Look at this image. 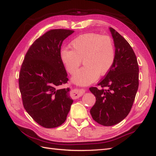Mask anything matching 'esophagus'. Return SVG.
Listing matches in <instances>:
<instances>
[{"label":"esophagus","mask_w":156,"mask_h":156,"mask_svg":"<svg viewBox=\"0 0 156 156\" xmlns=\"http://www.w3.org/2000/svg\"><path fill=\"white\" fill-rule=\"evenodd\" d=\"M85 91L86 90H84V89H82V90H75L74 91L71 92L70 97L74 99L78 98L80 97H81V96H82V94L84 93Z\"/></svg>","instance_id":"34e87169"}]
</instances>
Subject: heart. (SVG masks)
<instances>
[{"label":"heart","instance_id":"1","mask_svg":"<svg viewBox=\"0 0 156 156\" xmlns=\"http://www.w3.org/2000/svg\"><path fill=\"white\" fill-rule=\"evenodd\" d=\"M71 49H63L60 59L68 73L74 74L83 60L84 66L72 77L80 85H88L110 72L116 53L112 39L108 35L88 33L79 35L70 44Z\"/></svg>","mask_w":156,"mask_h":156}]
</instances>
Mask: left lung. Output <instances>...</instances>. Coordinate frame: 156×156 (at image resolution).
<instances>
[{"label":"left lung","instance_id":"obj_1","mask_svg":"<svg viewBox=\"0 0 156 156\" xmlns=\"http://www.w3.org/2000/svg\"><path fill=\"white\" fill-rule=\"evenodd\" d=\"M116 58L112 69L98 85L89 90L96 97L90 109L92 119L103 126L123 120L130 112L139 87V66L136 55L127 41L113 28Z\"/></svg>","mask_w":156,"mask_h":156}]
</instances>
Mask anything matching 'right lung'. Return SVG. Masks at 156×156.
Here are the masks:
<instances>
[{
	"instance_id": "obj_1",
	"label": "right lung",
	"mask_w": 156,
	"mask_h": 156,
	"mask_svg": "<svg viewBox=\"0 0 156 156\" xmlns=\"http://www.w3.org/2000/svg\"><path fill=\"white\" fill-rule=\"evenodd\" d=\"M74 31L58 29L36 39L26 53L19 72V87L23 105L33 119L45 128L64 123L73 100L67 72L60 59L63 41Z\"/></svg>"
}]
</instances>
